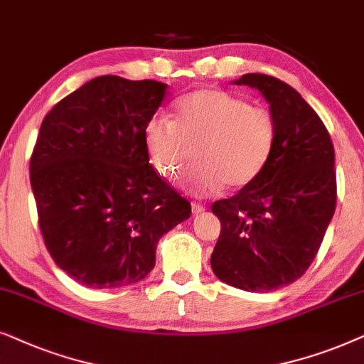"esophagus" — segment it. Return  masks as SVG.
Listing matches in <instances>:
<instances>
[{"mask_svg": "<svg viewBox=\"0 0 364 364\" xmlns=\"http://www.w3.org/2000/svg\"><path fill=\"white\" fill-rule=\"evenodd\" d=\"M191 211H193V215L198 216V215H201V213H205V206L200 205V203H191Z\"/></svg>", "mask_w": 364, "mask_h": 364, "instance_id": "obj_1", "label": "esophagus"}]
</instances>
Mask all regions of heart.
<instances>
[{
	"mask_svg": "<svg viewBox=\"0 0 364 364\" xmlns=\"http://www.w3.org/2000/svg\"><path fill=\"white\" fill-rule=\"evenodd\" d=\"M276 143L273 114L223 90H198L176 105L174 119L156 116L144 128V146L154 169L178 178L198 166L185 188L195 196L250 186L268 166Z\"/></svg>",
	"mask_w": 364,
	"mask_h": 364,
	"instance_id": "obj_1",
	"label": "heart"
}]
</instances>
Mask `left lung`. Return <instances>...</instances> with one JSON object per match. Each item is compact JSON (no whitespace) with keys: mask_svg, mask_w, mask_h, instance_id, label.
I'll return each instance as SVG.
<instances>
[{"mask_svg":"<svg viewBox=\"0 0 364 364\" xmlns=\"http://www.w3.org/2000/svg\"><path fill=\"white\" fill-rule=\"evenodd\" d=\"M232 85L258 90L276 123L268 166L211 211L221 232L211 255L218 279L266 293L301 278L336 208L334 148L319 116L291 86L248 73Z\"/></svg>","mask_w":364,"mask_h":364,"instance_id":"1","label":"left lung"}]
</instances>
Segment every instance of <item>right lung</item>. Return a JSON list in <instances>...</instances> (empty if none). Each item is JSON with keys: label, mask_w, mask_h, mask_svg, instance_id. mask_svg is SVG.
Instances as JSON below:
<instances>
[{"label": "right lung", "mask_w": 364, "mask_h": 364, "mask_svg": "<svg viewBox=\"0 0 364 364\" xmlns=\"http://www.w3.org/2000/svg\"><path fill=\"white\" fill-rule=\"evenodd\" d=\"M168 85L98 76L43 119L30 178L55 263L93 289L138 283L154 268L163 235L191 215L144 146Z\"/></svg>", "instance_id": "1"}]
</instances>
